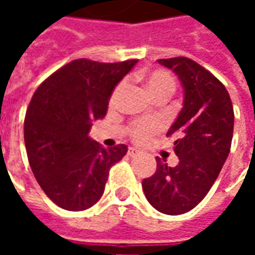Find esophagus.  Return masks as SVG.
I'll list each match as a JSON object with an SVG mask.
<instances>
[{
  "label": "esophagus",
  "mask_w": 255,
  "mask_h": 255,
  "mask_svg": "<svg viewBox=\"0 0 255 255\" xmlns=\"http://www.w3.org/2000/svg\"><path fill=\"white\" fill-rule=\"evenodd\" d=\"M138 154L139 151L136 149H133V147H129V149H128V155H129V157H136Z\"/></svg>",
  "instance_id": "obj_1"
}]
</instances>
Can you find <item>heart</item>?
Wrapping results in <instances>:
<instances>
[{"label":"heart","mask_w":255,"mask_h":255,"mask_svg":"<svg viewBox=\"0 0 255 255\" xmlns=\"http://www.w3.org/2000/svg\"><path fill=\"white\" fill-rule=\"evenodd\" d=\"M144 79V86L150 93V95L153 98H158L162 95L166 97H171L173 94V91L176 89V83H175V79L172 76L171 73L166 72L164 69H154V71H150L149 73H146L143 76ZM126 83L122 82L116 86V89L113 90L111 97V105H115L119 98L122 97L123 91H124ZM158 128V124L154 122H138L133 124L132 127V136L136 140H144L154 133Z\"/></svg>","instance_id":"heart-1"}]
</instances>
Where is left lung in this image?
<instances>
[{
  "instance_id": "obj_1",
  "label": "left lung",
  "mask_w": 255,
  "mask_h": 255,
  "mask_svg": "<svg viewBox=\"0 0 255 255\" xmlns=\"http://www.w3.org/2000/svg\"><path fill=\"white\" fill-rule=\"evenodd\" d=\"M172 69L184 90L183 108L168 131L175 135L176 166L157 157V171L142 182L144 195L158 212L177 216L206 197L230 154L234 106L214 75L187 57L158 60Z\"/></svg>"
}]
</instances>
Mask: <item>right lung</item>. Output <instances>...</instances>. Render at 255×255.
<instances>
[{"label":"right lung","mask_w":255,"mask_h":255,"mask_svg":"<svg viewBox=\"0 0 255 255\" xmlns=\"http://www.w3.org/2000/svg\"><path fill=\"white\" fill-rule=\"evenodd\" d=\"M136 63L73 60L32 95L24 119L27 157L36 182L60 208L79 212L95 205L109 169L127 153L126 144L102 147L89 131L93 120L105 117L113 90Z\"/></svg>","instance_id":"obj_1"}]
</instances>
